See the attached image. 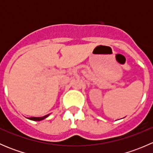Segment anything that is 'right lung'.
Returning a JSON list of instances; mask_svg holds the SVG:
<instances>
[{
  "instance_id": "right-lung-1",
  "label": "right lung",
  "mask_w": 153,
  "mask_h": 153,
  "mask_svg": "<svg viewBox=\"0 0 153 153\" xmlns=\"http://www.w3.org/2000/svg\"><path fill=\"white\" fill-rule=\"evenodd\" d=\"M49 115H49H45V116H43V117H31V118H29V119L32 120V121H41V120L45 119V118H47Z\"/></svg>"
}]
</instances>
